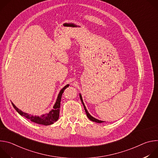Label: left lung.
<instances>
[{"mask_svg": "<svg viewBox=\"0 0 158 158\" xmlns=\"http://www.w3.org/2000/svg\"><path fill=\"white\" fill-rule=\"evenodd\" d=\"M79 96H80V99H81V102H82V104H83V106H84V110H85V113H86V114H87V118H88L90 120H91V121H94V122H96V123H104V121H102L98 120V119H96V118H93V116H91V115L89 114V113L88 112V111L87 110L86 107H85V105H84V102H83V101H82V96H81V95L80 94V95H79Z\"/></svg>", "mask_w": 158, "mask_h": 158, "instance_id": "1", "label": "left lung"}]
</instances>
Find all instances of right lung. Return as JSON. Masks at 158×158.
Instances as JSON below:
<instances>
[{
  "label": "right lung",
  "mask_w": 158,
  "mask_h": 158,
  "mask_svg": "<svg viewBox=\"0 0 158 158\" xmlns=\"http://www.w3.org/2000/svg\"><path fill=\"white\" fill-rule=\"evenodd\" d=\"M68 86H69V84H67L60 90V91L57 96L56 102L53 107V109H52L49 112V113L43 114L40 116H34L31 114H28L27 113H25V112H23L22 110L19 109L12 102V104L20 115L25 117L26 118L29 119L30 121H31L35 123L39 124H42V125H45V126L51 125V124H52L56 121H57L59 119V110H60L62 95L64 91V90Z\"/></svg>",
  "instance_id": "1"
}]
</instances>
